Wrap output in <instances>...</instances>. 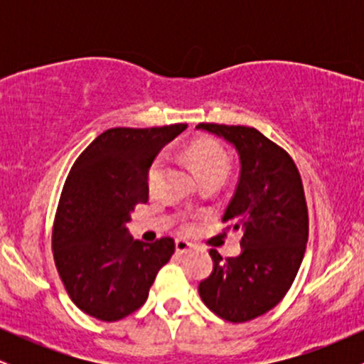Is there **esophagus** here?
Instances as JSON below:
<instances>
[{
  "instance_id": "34e87169",
  "label": "esophagus",
  "mask_w": 364,
  "mask_h": 364,
  "mask_svg": "<svg viewBox=\"0 0 364 364\" xmlns=\"http://www.w3.org/2000/svg\"><path fill=\"white\" fill-rule=\"evenodd\" d=\"M191 243H188V241H185V240H176V252L178 253H186V252H190L191 250Z\"/></svg>"
}]
</instances>
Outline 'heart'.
<instances>
[{
	"mask_svg": "<svg viewBox=\"0 0 364 364\" xmlns=\"http://www.w3.org/2000/svg\"><path fill=\"white\" fill-rule=\"evenodd\" d=\"M188 157H190L191 164L198 174L200 179H208V178H220L224 179L229 169V161L228 156L224 154V150L219 145L214 144L210 140H200L191 144V147L188 149ZM162 156H157L154 159V162L149 168V186L152 188L157 183L159 174L162 169Z\"/></svg>",
	"mask_w": 364,
	"mask_h": 364,
	"instance_id": "heart-1",
	"label": "heart"
}]
</instances>
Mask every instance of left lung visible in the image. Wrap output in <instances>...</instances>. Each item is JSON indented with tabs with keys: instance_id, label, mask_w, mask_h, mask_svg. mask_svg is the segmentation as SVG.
<instances>
[{
	"instance_id": "8db88e82",
	"label": "left lung",
	"mask_w": 364,
	"mask_h": 364,
	"mask_svg": "<svg viewBox=\"0 0 364 364\" xmlns=\"http://www.w3.org/2000/svg\"><path fill=\"white\" fill-rule=\"evenodd\" d=\"M240 156V181L223 215L225 231L241 232L240 257L210 250L214 270L198 286L217 316L243 323L272 310L289 291L308 241L303 179L281 145L252 127L200 123Z\"/></svg>"
}]
</instances>
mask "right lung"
I'll return each mask as SVG.
<instances>
[{"label":"right lung","mask_w":364,"mask_h":364,"mask_svg":"<svg viewBox=\"0 0 364 364\" xmlns=\"http://www.w3.org/2000/svg\"><path fill=\"white\" fill-rule=\"evenodd\" d=\"M186 123L111 128L70 169L53 223V255L65 289L87 315L116 321L147 301L174 240L133 241L124 224L149 200V168Z\"/></svg>","instance_id":"right-lung-1"}]
</instances>
